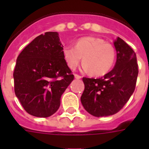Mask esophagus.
Segmentation results:
<instances>
[{"label": "esophagus", "instance_id": "34e87169", "mask_svg": "<svg viewBox=\"0 0 149 149\" xmlns=\"http://www.w3.org/2000/svg\"><path fill=\"white\" fill-rule=\"evenodd\" d=\"M74 77H75V78H76V79H81V78H82L81 76H79V75H78V74H75Z\"/></svg>", "mask_w": 149, "mask_h": 149}]
</instances>
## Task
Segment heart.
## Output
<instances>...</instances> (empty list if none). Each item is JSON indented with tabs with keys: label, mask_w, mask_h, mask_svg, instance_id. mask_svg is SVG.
Listing matches in <instances>:
<instances>
[{
	"label": "heart",
	"mask_w": 149,
	"mask_h": 149,
	"mask_svg": "<svg viewBox=\"0 0 149 149\" xmlns=\"http://www.w3.org/2000/svg\"><path fill=\"white\" fill-rule=\"evenodd\" d=\"M64 59L70 69L79 65L83 57V70L95 76L107 73L113 67L116 51L113 45L97 37H84L78 39L75 46L65 45L63 48Z\"/></svg>",
	"instance_id": "b5f03b06"
}]
</instances>
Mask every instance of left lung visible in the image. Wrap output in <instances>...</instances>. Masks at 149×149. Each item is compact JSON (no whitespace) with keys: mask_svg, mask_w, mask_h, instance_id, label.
<instances>
[{"mask_svg":"<svg viewBox=\"0 0 149 149\" xmlns=\"http://www.w3.org/2000/svg\"><path fill=\"white\" fill-rule=\"evenodd\" d=\"M117 60L111 72L99 79L84 77L81 103L91 115L106 117L118 113L134 93L139 69L136 54L118 37L113 42Z\"/></svg>","mask_w":149,"mask_h":149,"instance_id":"8db88e82","label":"left lung"}]
</instances>
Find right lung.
<instances>
[{
    "mask_svg": "<svg viewBox=\"0 0 149 149\" xmlns=\"http://www.w3.org/2000/svg\"><path fill=\"white\" fill-rule=\"evenodd\" d=\"M63 50L58 34L48 31L17 56L13 73L15 93L29 114L48 118L60 106L61 96L74 79Z\"/></svg>",
    "mask_w": 149,
    "mask_h": 149,
    "instance_id": "right-lung-1",
    "label": "right lung"
}]
</instances>
